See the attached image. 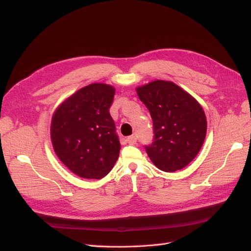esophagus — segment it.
I'll return each instance as SVG.
<instances>
[{
    "instance_id": "1",
    "label": "esophagus",
    "mask_w": 251,
    "mask_h": 251,
    "mask_svg": "<svg viewBox=\"0 0 251 251\" xmlns=\"http://www.w3.org/2000/svg\"><path fill=\"white\" fill-rule=\"evenodd\" d=\"M126 142H127L128 144H135L136 142H137V137H136L135 135L128 136V137L126 138Z\"/></svg>"
}]
</instances>
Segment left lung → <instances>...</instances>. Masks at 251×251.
Instances as JSON below:
<instances>
[{"label": "left lung", "mask_w": 251, "mask_h": 251, "mask_svg": "<svg viewBox=\"0 0 251 251\" xmlns=\"http://www.w3.org/2000/svg\"><path fill=\"white\" fill-rule=\"evenodd\" d=\"M153 120L154 139L146 151L159 170L176 172L193 161L206 136L205 113L176 83L155 80L136 89Z\"/></svg>", "instance_id": "8db88e82"}]
</instances>
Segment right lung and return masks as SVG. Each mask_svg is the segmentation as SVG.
Segmentation results:
<instances>
[{
  "mask_svg": "<svg viewBox=\"0 0 251 251\" xmlns=\"http://www.w3.org/2000/svg\"><path fill=\"white\" fill-rule=\"evenodd\" d=\"M115 89L105 83L81 88L59 105L51 121L57 157L85 179H101L117 161L120 142L110 107Z\"/></svg>",
  "mask_w": 251,
  "mask_h": 251,
  "instance_id": "add662e5",
  "label": "right lung"
}]
</instances>
